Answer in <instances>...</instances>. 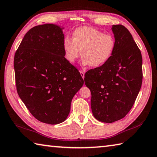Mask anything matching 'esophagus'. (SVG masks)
<instances>
[{
    "mask_svg": "<svg viewBox=\"0 0 157 157\" xmlns=\"http://www.w3.org/2000/svg\"><path fill=\"white\" fill-rule=\"evenodd\" d=\"M80 73H81V76H82V78H84V77H85V72L83 71H80Z\"/></svg>",
    "mask_w": 157,
    "mask_h": 157,
    "instance_id": "obj_1",
    "label": "esophagus"
}]
</instances>
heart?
<instances>
[{
	"label": "heart",
	"instance_id": "1",
	"mask_svg": "<svg viewBox=\"0 0 157 157\" xmlns=\"http://www.w3.org/2000/svg\"><path fill=\"white\" fill-rule=\"evenodd\" d=\"M115 43L110 34H103L93 27L83 26L74 30L71 39L65 38L63 46L65 58L69 63L75 61L81 52L82 65L98 68L110 59Z\"/></svg>",
	"mask_w": 157,
	"mask_h": 157
}]
</instances>
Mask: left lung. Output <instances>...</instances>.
Listing matches in <instances>:
<instances>
[{"label":"left lung","instance_id":"1","mask_svg":"<svg viewBox=\"0 0 157 157\" xmlns=\"http://www.w3.org/2000/svg\"><path fill=\"white\" fill-rule=\"evenodd\" d=\"M115 48L105 65L87 71L85 83L92 94L93 115L99 121L113 123L132 108L141 87L142 56L128 29L112 25Z\"/></svg>","mask_w":157,"mask_h":157}]
</instances>
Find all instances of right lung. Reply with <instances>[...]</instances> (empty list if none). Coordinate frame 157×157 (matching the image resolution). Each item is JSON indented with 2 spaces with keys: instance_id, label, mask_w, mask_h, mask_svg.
<instances>
[{
  "instance_id": "right-lung-1",
  "label": "right lung",
  "mask_w": 157,
  "mask_h": 157,
  "mask_svg": "<svg viewBox=\"0 0 157 157\" xmlns=\"http://www.w3.org/2000/svg\"><path fill=\"white\" fill-rule=\"evenodd\" d=\"M63 29L45 24L29 29L13 60L19 97L36 119L51 125L67 119L71 100L84 83L65 58Z\"/></svg>"
}]
</instances>
